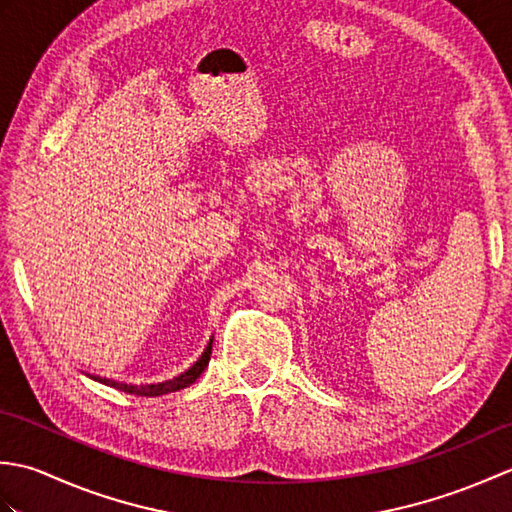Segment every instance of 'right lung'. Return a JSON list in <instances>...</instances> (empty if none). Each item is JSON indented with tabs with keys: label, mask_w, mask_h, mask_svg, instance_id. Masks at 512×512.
Listing matches in <instances>:
<instances>
[{
	"label": "right lung",
	"mask_w": 512,
	"mask_h": 512,
	"mask_svg": "<svg viewBox=\"0 0 512 512\" xmlns=\"http://www.w3.org/2000/svg\"><path fill=\"white\" fill-rule=\"evenodd\" d=\"M209 358H211V343L206 345V350L202 352V356L189 369H184L182 374L173 376L169 380H162V383L127 385V383H118V380H112V378H101V376H90V378L99 380V383H103L107 387L121 389V391H125V394H134V396H165V394H171V391H178V389H184V387H189L191 383H195V380H198L200 374L204 372V367L209 365Z\"/></svg>",
	"instance_id": "1"
}]
</instances>
